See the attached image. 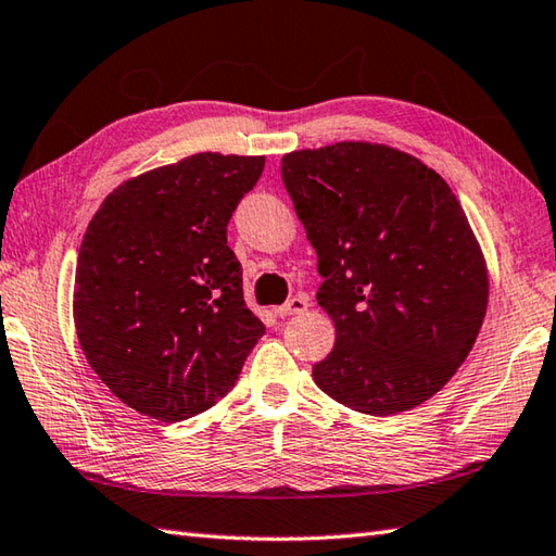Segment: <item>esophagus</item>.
Wrapping results in <instances>:
<instances>
[{"mask_svg":"<svg viewBox=\"0 0 556 556\" xmlns=\"http://www.w3.org/2000/svg\"><path fill=\"white\" fill-rule=\"evenodd\" d=\"M306 309H309V300H306L304 294H298V298H292V300H288V302L282 304V306H278L276 314H278L280 318H286V316H298V314H304Z\"/></svg>","mask_w":556,"mask_h":556,"instance_id":"34e87169","label":"esophagus"}]
</instances>
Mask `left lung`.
<instances>
[{
    "label": "left lung",
    "instance_id": "left-lung-1",
    "mask_svg": "<svg viewBox=\"0 0 556 556\" xmlns=\"http://www.w3.org/2000/svg\"><path fill=\"white\" fill-rule=\"evenodd\" d=\"M280 174L336 324L316 386L368 416L424 404L464 364L488 309V264L456 194L421 159L362 140L290 152Z\"/></svg>",
    "mask_w": 556,
    "mask_h": 556
}]
</instances>
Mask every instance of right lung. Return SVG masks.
<instances>
[{"label": "right lung", "instance_id": "obj_1", "mask_svg": "<svg viewBox=\"0 0 556 556\" xmlns=\"http://www.w3.org/2000/svg\"><path fill=\"white\" fill-rule=\"evenodd\" d=\"M264 156L200 152L121 182L78 252L73 324L92 371L142 416L174 424L236 386L266 328L242 298L228 220Z\"/></svg>", "mask_w": 556, "mask_h": 556}]
</instances>
